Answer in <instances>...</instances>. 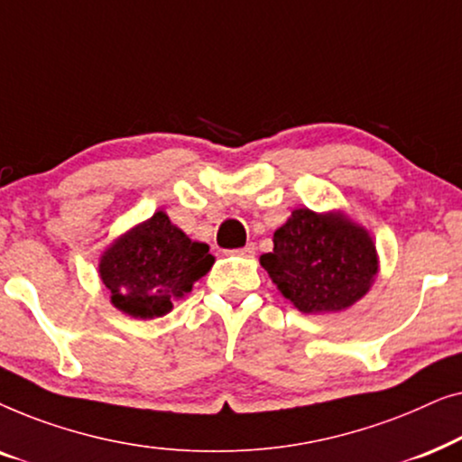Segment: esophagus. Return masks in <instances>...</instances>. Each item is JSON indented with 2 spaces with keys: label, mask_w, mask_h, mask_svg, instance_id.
<instances>
[{
  "label": "esophagus",
  "mask_w": 462,
  "mask_h": 462,
  "mask_svg": "<svg viewBox=\"0 0 462 462\" xmlns=\"http://www.w3.org/2000/svg\"><path fill=\"white\" fill-rule=\"evenodd\" d=\"M236 254H239V256H245V258H252V256L256 254V245H254V244H248V245H244V248L236 250Z\"/></svg>",
  "instance_id": "obj_1"
}]
</instances>
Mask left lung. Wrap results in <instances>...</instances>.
<instances>
[{
    "mask_svg": "<svg viewBox=\"0 0 462 462\" xmlns=\"http://www.w3.org/2000/svg\"><path fill=\"white\" fill-rule=\"evenodd\" d=\"M263 269L300 313H338L370 292L378 252L370 231L343 210L296 208L273 233Z\"/></svg>",
    "mask_w": 462,
    "mask_h": 462,
    "instance_id": "left-lung-1",
    "label": "left lung"
}]
</instances>
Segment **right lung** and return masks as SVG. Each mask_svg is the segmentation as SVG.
<instances>
[{
  "label": "right lung",
  "mask_w": 462,
  "mask_h": 462,
  "mask_svg": "<svg viewBox=\"0 0 462 462\" xmlns=\"http://www.w3.org/2000/svg\"><path fill=\"white\" fill-rule=\"evenodd\" d=\"M212 264L210 245L195 242L157 210L106 245L98 277L117 311L155 319L172 311L174 300L191 292Z\"/></svg>",
  "instance_id": "1"
}]
</instances>
